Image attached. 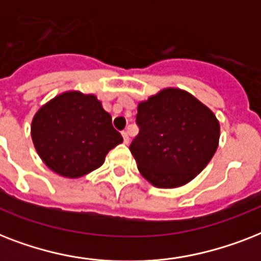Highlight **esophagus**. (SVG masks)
Wrapping results in <instances>:
<instances>
[{"mask_svg": "<svg viewBox=\"0 0 261 261\" xmlns=\"http://www.w3.org/2000/svg\"><path fill=\"white\" fill-rule=\"evenodd\" d=\"M122 135L123 139H124V143L130 142V138H128V133H127V131H122Z\"/></svg>", "mask_w": 261, "mask_h": 261, "instance_id": "34e87169", "label": "esophagus"}]
</instances>
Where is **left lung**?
<instances>
[{"label":"left lung","mask_w":261,"mask_h":261,"mask_svg":"<svg viewBox=\"0 0 261 261\" xmlns=\"http://www.w3.org/2000/svg\"><path fill=\"white\" fill-rule=\"evenodd\" d=\"M138 135L130 145L139 172L159 188L191 181L213 159L219 123L204 104L188 92L168 88L139 102Z\"/></svg>","instance_id":"1"}]
</instances>
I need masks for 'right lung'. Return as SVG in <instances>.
Listing matches in <instances>:
<instances>
[{"label": "right lung", "mask_w": 261, "mask_h": 261, "mask_svg": "<svg viewBox=\"0 0 261 261\" xmlns=\"http://www.w3.org/2000/svg\"><path fill=\"white\" fill-rule=\"evenodd\" d=\"M31 135L43 163L65 177H81L101 167L123 142L111 115L93 94L66 92L36 112Z\"/></svg>", "instance_id": "right-lung-1"}]
</instances>
